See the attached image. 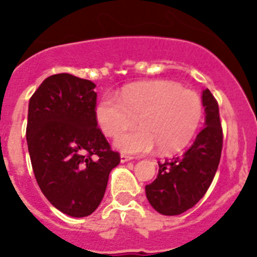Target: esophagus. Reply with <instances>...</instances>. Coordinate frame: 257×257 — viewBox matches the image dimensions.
Here are the masks:
<instances>
[{
    "instance_id": "esophagus-1",
    "label": "esophagus",
    "mask_w": 257,
    "mask_h": 257,
    "mask_svg": "<svg viewBox=\"0 0 257 257\" xmlns=\"http://www.w3.org/2000/svg\"><path fill=\"white\" fill-rule=\"evenodd\" d=\"M134 157H131V156H127V154H121V162L123 163V162H128V161H131L133 160Z\"/></svg>"
}]
</instances>
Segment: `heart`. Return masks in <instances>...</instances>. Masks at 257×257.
I'll return each instance as SVG.
<instances>
[{"mask_svg": "<svg viewBox=\"0 0 257 257\" xmlns=\"http://www.w3.org/2000/svg\"><path fill=\"white\" fill-rule=\"evenodd\" d=\"M203 113L199 95L169 79H156L126 87L121 100L106 95L96 108V119L109 138H118L135 125L115 145L123 153L143 154L158 148L161 153L183 149L198 130Z\"/></svg>", "mask_w": 257, "mask_h": 257, "instance_id": "b5f03b06", "label": "heart"}]
</instances>
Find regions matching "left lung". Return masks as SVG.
<instances>
[{
    "instance_id": "8db88e82",
    "label": "left lung",
    "mask_w": 257,
    "mask_h": 257,
    "mask_svg": "<svg viewBox=\"0 0 257 257\" xmlns=\"http://www.w3.org/2000/svg\"><path fill=\"white\" fill-rule=\"evenodd\" d=\"M206 127L185 153L158 162L153 183L145 185L149 203L162 215L174 216L192 208L205 196L216 174L222 151L219 104L208 88L202 94Z\"/></svg>"
}]
</instances>
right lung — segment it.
Returning <instances> with one entry per match:
<instances>
[{"label": "right lung", "instance_id": "add662e5", "mask_svg": "<svg viewBox=\"0 0 257 257\" xmlns=\"http://www.w3.org/2000/svg\"><path fill=\"white\" fill-rule=\"evenodd\" d=\"M95 83L69 73L50 76L32 95L27 143L38 187L54 207L91 215L121 157L97 127Z\"/></svg>", "mask_w": 257, "mask_h": 257}]
</instances>
